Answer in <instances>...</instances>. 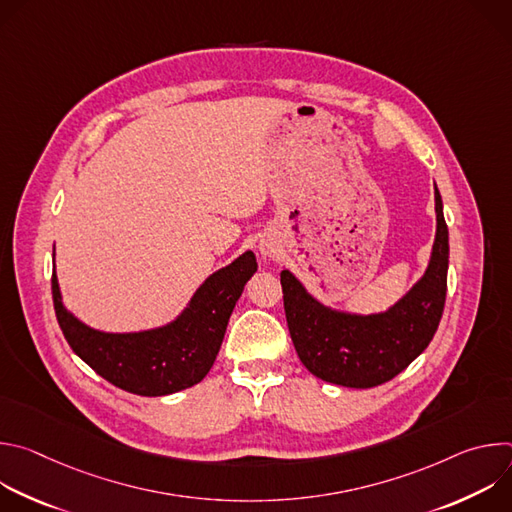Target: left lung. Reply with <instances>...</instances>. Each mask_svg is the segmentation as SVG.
<instances>
[{
	"label": "left lung",
	"instance_id": "8db88e82",
	"mask_svg": "<svg viewBox=\"0 0 512 512\" xmlns=\"http://www.w3.org/2000/svg\"><path fill=\"white\" fill-rule=\"evenodd\" d=\"M437 231L425 275L385 314L350 316L318 304L281 271L287 328L304 367L318 379L352 389L383 385L405 371L440 326L448 291V225L435 188Z\"/></svg>",
	"mask_w": 512,
	"mask_h": 512
}]
</instances>
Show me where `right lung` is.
<instances>
[{
	"mask_svg": "<svg viewBox=\"0 0 512 512\" xmlns=\"http://www.w3.org/2000/svg\"><path fill=\"white\" fill-rule=\"evenodd\" d=\"M255 271V255L247 251L212 273L176 322L137 334L97 332L68 314L52 271L54 312L70 348L105 381L143 397L170 395L206 377L221 350L231 312Z\"/></svg>",
	"mask_w": 512,
	"mask_h": 512,
	"instance_id": "1",
	"label": "right lung"
}]
</instances>
